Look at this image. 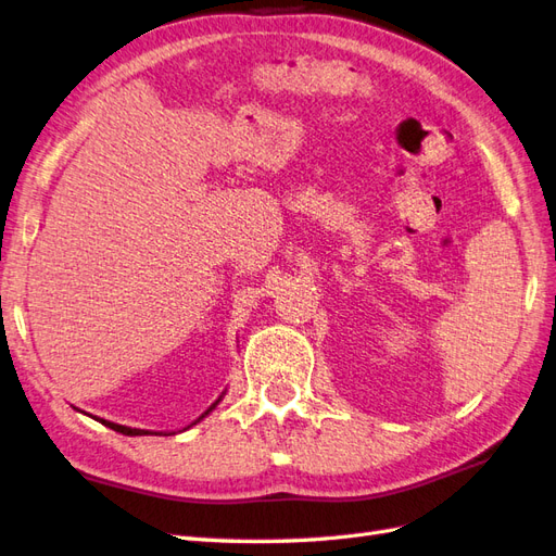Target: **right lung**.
Returning a JSON list of instances; mask_svg holds the SVG:
<instances>
[{
	"label": "right lung",
	"mask_w": 556,
	"mask_h": 556,
	"mask_svg": "<svg viewBox=\"0 0 556 556\" xmlns=\"http://www.w3.org/2000/svg\"><path fill=\"white\" fill-rule=\"evenodd\" d=\"M224 395H227V390H224V393L213 402V404H210V407L197 418V421H191L189 426H185L182 430H189L191 426H197V424H201L203 421V418L210 414V412H213L215 407H217V404L222 402V397ZM74 409H77V407H74ZM79 412V409H77ZM88 416H91V414H88ZM91 418H96V421H100L102 426H108V428H112V430H116V432H122V434H128V438H140V434H175V430H142V428H130V426H118V424H114V421H108V418H98V416H91Z\"/></svg>",
	"instance_id": "obj_1"
}]
</instances>
